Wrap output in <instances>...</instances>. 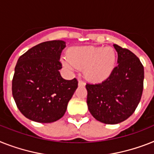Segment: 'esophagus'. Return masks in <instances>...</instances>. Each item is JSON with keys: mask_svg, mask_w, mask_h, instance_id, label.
<instances>
[{"mask_svg": "<svg viewBox=\"0 0 154 154\" xmlns=\"http://www.w3.org/2000/svg\"><path fill=\"white\" fill-rule=\"evenodd\" d=\"M78 85H79V86H84V85H85V83H84L82 81L79 80V81H78Z\"/></svg>", "mask_w": 154, "mask_h": 154, "instance_id": "esophagus-1", "label": "esophagus"}]
</instances>
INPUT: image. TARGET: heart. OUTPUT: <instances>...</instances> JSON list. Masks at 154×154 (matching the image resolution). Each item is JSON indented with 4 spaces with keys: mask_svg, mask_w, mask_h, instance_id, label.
<instances>
[{
    "mask_svg": "<svg viewBox=\"0 0 154 154\" xmlns=\"http://www.w3.org/2000/svg\"><path fill=\"white\" fill-rule=\"evenodd\" d=\"M67 57L68 60H62L64 66L70 69H84V76L92 82L105 81L116 67V55L112 47H73Z\"/></svg>",
    "mask_w": 154,
    "mask_h": 154,
    "instance_id": "1",
    "label": "heart"
}]
</instances>
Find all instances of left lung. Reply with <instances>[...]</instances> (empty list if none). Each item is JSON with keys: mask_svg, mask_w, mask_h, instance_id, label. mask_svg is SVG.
Instances as JSON below:
<instances>
[{"mask_svg": "<svg viewBox=\"0 0 154 154\" xmlns=\"http://www.w3.org/2000/svg\"><path fill=\"white\" fill-rule=\"evenodd\" d=\"M113 46L118 53V66L103 82L86 85L90 113L105 124H117L129 118L143 91L144 68L139 58L127 49Z\"/></svg>", "mask_w": 154, "mask_h": 154, "instance_id": "obj_1", "label": "left lung"}]
</instances>
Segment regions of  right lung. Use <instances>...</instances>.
I'll return each instance as SVG.
<instances>
[{
  "instance_id": "add662e5",
  "label": "right lung",
  "mask_w": 154,
  "mask_h": 154,
  "mask_svg": "<svg viewBox=\"0 0 154 154\" xmlns=\"http://www.w3.org/2000/svg\"><path fill=\"white\" fill-rule=\"evenodd\" d=\"M66 42L36 45L19 57L12 79V96L26 118L41 123L58 120L77 88V79H63L60 56Z\"/></svg>"
}]
</instances>
